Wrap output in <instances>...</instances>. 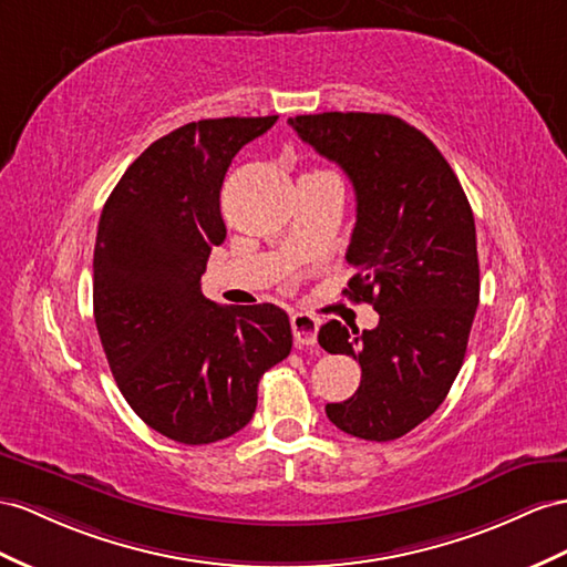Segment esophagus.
I'll return each instance as SVG.
<instances>
[{"label": "esophagus", "mask_w": 567, "mask_h": 567, "mask_svg": "<svg viewBox=\"0 0 567 567\" xmlns=\"http://www.w3.org/2000/svg\"><path fill=\"white\" fill-rule=\"evenodd\" d=\"M292 332H295V342L301 347L316 344L318 340V318L311 313H295L292 316Z\"/></svg>", "instance_id": "obj_1"}]
</instances>
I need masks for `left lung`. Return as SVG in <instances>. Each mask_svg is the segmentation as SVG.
Listing matches in <instances>:
<instances>
[{"label": "left lung", "instance_id": "obj_1", "mask_svg": "<svg viewBox=\"0 0 567 567\" xmlns=\"http://www.w3.org/2000/svg\"><path fill=\"white\" fill-rule=\"evenodd\" d=\"M338 163L357 194L344 295L381 313L373 330H318L330 354L361 367L357 393L326 414L364 441H395L441 408L457 379L478 307L470 200L441 151L393 114L323 112L287 120Z\"/></svg>", "mask_w": 567, "mask_h": 567}]
</instances>
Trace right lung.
I'll list each match as a JSON object with an SVG mask.
<instances>
[{"label": "right lung", "mask_w": 567, "mask_h": 567, "mask_svg": "<svg viewBox=\"0 0 567 567\" xmlns=\"http://www.w3.org/2000/svg\"><path fill=\"white\" fill-rule=\"evenodd\" d=\"M278 117L200 120L145 148L110 194L93 254V313L124 400L184 445L229 439L251 422L258 381L292 350L272 303L220 307L200 292L227 227L225 174Z\"/></svg>", "instance_id": "right-lung-1"}]
</instances>
